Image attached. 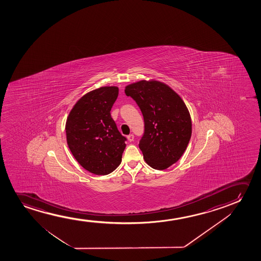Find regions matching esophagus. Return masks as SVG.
Here are the masks:
<instances>
[{"label": "esophagus", "mask_w": 261, "mask_h": 261, "mask_svg": "<svg viewBox=\"0 0 261 261\" xmlns=\"http://www.w3.org/2000/svg\"><path fill=\"white\" fill-rule=\"evenodd\" d=\"M134 139H135V136H134V135H132V134L127 136V140H128L129 142H133Z\"/></svg>", "instance_id": "34e87169"}]
</instances>
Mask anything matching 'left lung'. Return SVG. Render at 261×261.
<instances>
[{"mask_svg": "<svg viewBox=\"0 0 261 261\" xmlns=\"http://www.w3.org/2000/svg\"><path fill=\"white\" fill-rule=\"evenodd\" d=\"M125 93L136 100L143 113L145 128L139 147L145 162L158 170L175 164L192 136V119L182 98L155 79L130 84Z\"/></svg>", "mask_w": 261, "mask_h": 261, "instance_id": "left-lung-1", "label": "left lung"}]
</instances>
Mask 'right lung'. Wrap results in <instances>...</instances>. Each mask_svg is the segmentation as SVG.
Wrapping results in <instances>:
<instances>
[{
    "label": "right lung",
    "mask_w": 261,
    "mask_h": 261,
    "mask_svg": "<svg viewBox=\"0 0 261 261\" xmlns=\"http://www.w3.org/2000/svg\"><path fill=\"white\" fill-rule=\"evenodd\" d=\"M118 95L117 86L93 90L75 102L67 118L68 148L79 164L94 175H108L121 163L126 139L111 115Z\"/></svg>",
    "instance_id": "1"
}]
</instances>
